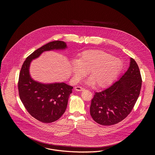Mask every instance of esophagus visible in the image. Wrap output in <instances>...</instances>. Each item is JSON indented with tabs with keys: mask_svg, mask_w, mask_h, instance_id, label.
Wrapping results in <instances>:
<instances>
[{
	"mask_svg": "<svg viewBox=\"0 0 155 155\" xmlns=\"http://www.w3.org/2000/svg\"><path fill=\"white\" fill-rule=\"evenodd\" d=\"M75 90L77 91H83L85 90V89L84 88H82L81 87H79V86H77L76 87H75Z\"/></svg>",
	"mask_w": 155,
	"mask_h": 155,
	"instance_id": "esophagus-1",
	"label": "esophagus"
}]
</instances>
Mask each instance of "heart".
Listing matches in <instances>:
<instances>
[{
  "instance_id": "heart-1",
  "label": "heart",
  "mask_w": 155,
  "mask_h": 155,
  "mask_svg": "<svg viewBox=\"0 0 155 155\" xmlns=\"http://www.w3.org/2000/svg\"><path fill=\"white\" fill-rule=\"evenodd\" d=\"M121 67L120 60L110 53L101 50H89L72 61L71 71L75 81H79L88 71L91 79L88 83L104 88L114 80Z\"/></svg>"
}]
</instances>
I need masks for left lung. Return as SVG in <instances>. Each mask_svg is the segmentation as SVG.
I'll list each match as a JSON object with an SVG mask.
<instances>
[{"instance_id": "obj_1", "label": "left lung", "mask_w": 155, "mask_h": 155, "mask_svg": "<svg viewBox=\"0 0 155 155\" xmlns=\"http://www.w3.org/2000/svg\"><path fill=\"white\" fill-rule=\"evenodd\" d=\"M142 78L138 66L130 59L127 71L107 88L95 92L90 114L97 123L116 124L130 113L140 94Z\"/></svg>"}]
</instances>
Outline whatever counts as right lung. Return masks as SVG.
<instances>
[{"instance_id":"1","label":"right lung","mask_w":155,"mask_h":155,"mask_svg":"<svg viewBox=\"0 0 155 155\" xmlns=\"http://www.w3.org/2000/svg\"><path fill=\"white\" fill-rule=\"evenodd\" d=\"M67 48L66 43L61 41L45 45L27 58L20 73L18 88L20 99L30 114L44 123L54 122L64 114L73 87L64 82L44 84L34 80L30 75V64L43 52Z\"/></svg>"}]
</instances>
